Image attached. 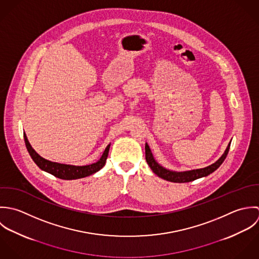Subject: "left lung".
<instances>
[{"label":"left lung","instance_id":"8db88e82","mask_svg":"<svg viewBox=\"0 0 259 259\" xmlns=\"http://www.w3.org/2000/svg\"><path fill=\"white\" fill-rule=\"evenodd\" d=\"M230 148V143L228 144L224 154L221 156L215 163H213L212 165L202 168V169H196V170H191V171H185V172H174V171H170L167 170L165 168H163L162 166H160L155 161V159L153 158V155L151 153V150L148 146V144H145V158L146 161L148 163V165L150 166V168L152 169V171L155 173L157 176H159L160 178H163L167 181L170 182H176V183H185V182H190L193 180H196L198 178L204 177L209 175L210 173L214 172L221 164L222 162L225 160L226 156L228 154Z\"/></svg>","mask_w":259,"mask_h":259}]
</instances>
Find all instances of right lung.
Listing matches in <instances>:
<instances>
[{"label":"right lung","instance_id":"add662e5","mask_svg":"<svg viewBox=\"0 0 259 259\" xmlns=\"http://www.w3.org/2000/svg\"><path fill=\"white\" fill-rule=\"evenodd\" d=\"M24 139H25V144H26L29 154L32 157L33 161L38 165V167L40 169L52 174L55 177H58V178L64 179V180L83 178V177L89 176V175L94 174L97 171H99L106 163L109 148H110V144H109L106 147L102 157L96 163L86 165V166H73V165L60 164V163H56V162H52V161L44 159L38 153H36V151L32 148L25 133H24Z\"/></svg>","mask_w":259,"mask_h":259}]
</instances>
